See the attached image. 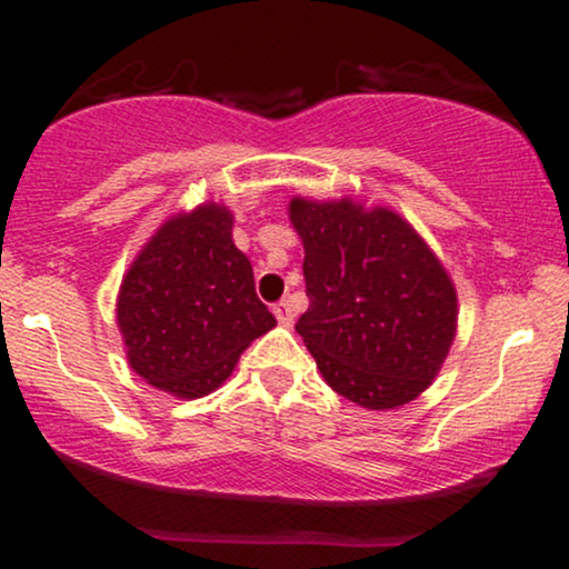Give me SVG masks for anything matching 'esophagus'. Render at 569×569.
I'll return each mask as SVG.
<instances>
[{
	"label": "esophagus",
	"instance_id": "esophagus-1",
	"mask_svg": "<svg viewBox=\"0 0 569 569\" xmlns=\"http://www.w3.org/2000/svg\"><path fill=\"white\" fill-rule=\"evenodd\" d=\"M272 312H276L278 323H283V326L293 323V307H291L289 299H280V302L272 307Z\"/></svg>",
	"mask_w": 569,
	"mask_h": 569
}]
</instances>
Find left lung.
Segmentation results:
<instances>
[{
	"mask_svg": "<svg viewBox=\"0 0 569 569\" xmlns=\"http://www.w3.org/2000/svg\"><path fill=\"white\" fill-rule=\"evenodd\" d=\"M310 307L297 321L331 390L363 409L415 401L455 342L457 293L426 240L390 208L289 202Z\"/></svg>",
	"mask_w": 569,
	"mask_h": 569,
	"instance_id": "8db88e82",
	"label": "left lung"
}]
</instances>
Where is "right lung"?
<instances>
[{
  "label": "right lung",
  "instance_id": "obj_1",
  "mask_svg": "<svg viewBox=\"0 0 569 569\" xmlns=\"http://www.w3.org/2000/svg\"><path fill=\"white\" fill-rule=\"evenodd\" d=\"M128 363L154 388L200 398L276 326L251 262L232 243V213L202 202L168 219L130 264L117 297Z\"/></svg>",
  "mask_w": 569,
  "mask_h": 569
}]
</instances>
